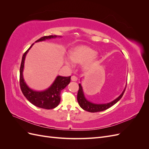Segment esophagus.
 <instances>
[{
    "instance_id": "esophagus-1",
    "label": "esophagus",
    "mask_w": 149,
    "mask_h": 149,
    "mask_svg": "<svg viewBox=\"0 0 149 149\" xmlns=\"http://www.w3.org/2000/svg\"><path fill=\"white\" fill-rule=\"evenodd\" d=\"M71 79V81H76L78 80V78L76 77V76H72Z\"/></svg>"
}]
</instances>
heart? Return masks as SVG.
<instances>
[{
    "label": "heart",
    "instance_id": "b5f03b06",
    "mask_svg": "<svg viewBox=\"0 0 149 149\" xmlns=\"http://www.w3.org/2000/svg\"><path fill=\"white\" fill-rule=\"evenodd\" d=\"M70 60L76 64L83 63V68L85 71H90L97 65V58L96 52L87 46H78L71 49L69 54ZM68 66H71L69 61H66Z\"/></svg>",
    "mask_w": 149,
    "mask_h": 149
}]
</instances>
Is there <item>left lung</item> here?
<instances>
[{
  "mask_svg": "<svg viewBox=\"0 0 149 149\" xmlns=\"http://www.w3.org/2000/svg\"><path fill=\"white\" fill-rule=\"evenodd\" d=\"M126 87L125 88L123 92L120 95L116 98L115 100L112 101L111 102L107 103V104H94L91 102L88 101L85 98L84 96V93L83 91V88L81 84H79V89L78 92V95H77V100L79 103L80 107L82 108L83 109L90 112H100L103 111L104 110H106L109 109V107L115 104L116 103L118 102L121 97H123V94L125 92Z\"/></svg>",
  "mask_w": 149,
  "mask_h": 149,
  "instance_id": "1",
  "label": "left lung"
}]
</instances>
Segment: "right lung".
Returning <instances> with one entry per match:
<instances>
[{
    "label": "right lung",
    "mask_w": 149,
    "mask_h": 149,
    "mask_svg": "<svg viewBox=\"0 0 149 149\" xmlns=\"http://www.w3.org/2000/svg\"><path fill=\"white\" fill-rule=\"evenodd\" d=\"M56 37H57V36L56 35L44 36V37L37 40L36 42ZM33 44L31 45L30 47L24 53L23 56H22L20 68V86L21 91L22 93L24 94V96L32 104L38 107L42 108V109H52L59 104L61 100L60 93L61 90L63 89L70 83L71 76H68V77L61 76H57L52 85L45 91H35L30 89L24 81L23 73H23L25 56L31 47L33 46Z\"/></svg>",
    "instance_id": "1"
}]
</instances>
